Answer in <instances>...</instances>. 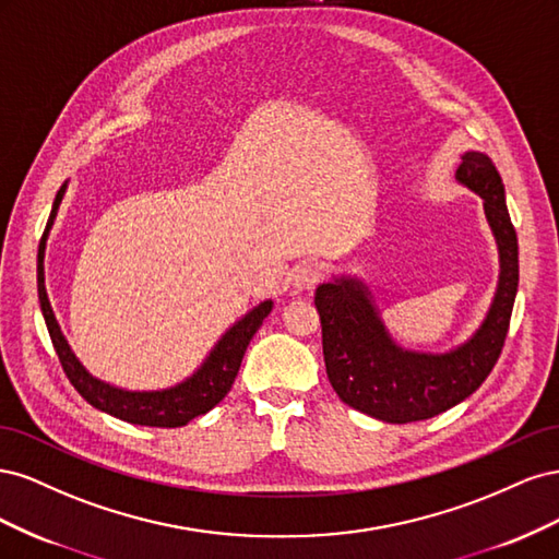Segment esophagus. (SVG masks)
Listing matches in <instances>:
<instances>
[{
    "label": "esophagus",
    "mask_w": 559,
    "mask_h": 559,
    "mask_svg": "<svg viewBox=\"0 0 559 559\" xmlns=\"http://www.w3.org/2000/svg\"><path fill=\"white\" fill-rule=\"evenodd\" d=\"M321 277H324V273H321V267L317 263H300L294 267L292 284L298 292H306V289H314V286L321 282Z\"/></svg>",
    "instance_id": "1"
}]
</instances>
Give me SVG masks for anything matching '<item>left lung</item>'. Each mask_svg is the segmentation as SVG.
<instances>
[{
  "label": "left lung",
  "instance_id": "1",
  "mask_svg": "<svg viewBox=\"0 0 559 559\" xmlns=\"http://www.w3.org/2000/svg\"><path fill=\"white\" fill-rule=\"evenodd\" d=\"M456 181L483 198L501 265L492 306L464 345L445 354L399 347L386 333L368 286L359 280L319 284L314 294L326 376L335 394L354 411L392 425L429 419L471 396L492 373L509 333L520 265L503 181L495 163L478 151L462 156Z\"/></svg>",
  "mask_w": 559,
  "mask_h": 559
}]
</instances>
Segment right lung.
<instances>
[{"instance_id":"obj_1","label":"right lung","mask_w":559,"mask_h":559,"mask_svg":"<svg viewBox=\"0 0 559 559\" xmlns=\"http://www.w3.org/2000/svg\"><path fill=\"white\" fill-rule=\"evenodd\" d=\"M67 191V183L60 186V191L53 200V210H50L46 230L41 235L39 251H37V292H39V306L41 314L46 319V329L50 335V343L56 347L58 359L62 364L64 376L70 378L76 392L86 399L97 411H105L118 419L130 421V425L142 427H163L175 429L183 427L198 415L210 413L214 405L222 401L238 376L245 352L249 347V341L263 324V319L273 310V300H263L261 306L247 312L240 321L222 335V341L214 345L210 357L205 359L195 373L170 389H160V392H128V389L111 386L103 380L93 378L81 361L74 357L72 347L67 345L64 335L58 326V319L53 314V308L48 302L46 284H44V251L50 226L56 222L58 207L62 202V195Z\"/></svg>"}]
</instances>
